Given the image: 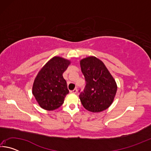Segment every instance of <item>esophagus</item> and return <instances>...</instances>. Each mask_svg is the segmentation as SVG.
I'll list each match as a JSON object with an SVG mask.
<instances>
[{
  "label": "esophagus",
  "instance_id": "esophagus-1",
  "mask_svg": "<svg viewBox=\"0 0 151 151\" xmlns=\"http://www.w3.org/2000/svg\"><path fill=\"white\" fill-rule=\"evenodd\" d=\"M70 93H74V94H76V93H77V89L76 88H75V89H74L73 91H70Z\"/></svg>",
  "mask_w": 151,
  "mask_h": 151
}]
</instances>
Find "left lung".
<instances>
[{
	"instance_id": "8db88e82",
	"label": "left lung",
	"mask_w": 151,
	"mask_h": 151,
	"mask_svg": "<svg viewBox=\"0 0 151 151\" xmlns=\"http://www.w3.org/2000/svg\"><path fill=\"white\" fill-rule=\"evenodd\" d=\"M81 71L86 82L79 98L84 108L99 112L109 108L115 97L117 85L103 61L93 56L80 60Z\"/></svg>"
}]
</instances>
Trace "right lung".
<instances>
[{"label": "right lung", "mask_w": 151, "mask_h": 151, "mask_svg": "<svg viewBox=\"0 0 151 151\" xmlns=\"http://www.w3.org/2000/svg\"><path fill=\"white\" fill-rule=\"evenodd\" d=\"M70 65L69 60L56 56L38 73L33 83L32 93L42 109L54 111L64 103L69 91L63 74Z\"/></svg>", "instance_id": "1"}]
</instances>
